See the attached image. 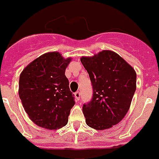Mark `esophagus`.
<instances>
[{"label": "esophagus", "mask_w": 159, "mask_h": 159, "mask_svg": "<svg viewBox=\"0 0 159 159\" xmlns=\"http://www.w3.org/2000/svg\"><path fill=\"white\" fill-rule=\"evenodd\" d=\"M75 98L77 100H79L80 98H81V93L79 92H77V93H75Z\"/></svg>", "instance_id": "1"}]
</instances>
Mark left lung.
<instances>
[{
  "label": "left lung",
  "mask_w": 159,
  "mask_h": 159,
  "mask_svg": "<svg viewBox=\"0 0 159 159\" xmlns=\"http://www.w3.org/2000/svg\"><path fill=\"white\" fill-rule=\"evenodd\" d=\"M81 61L93 90L91 101L82 107L86 123L97 130L112 128L123 120L130 107L136 91V72L112 51L82 57Z\"/></svg>",
  "instance_id": "1"
}]
</instances>
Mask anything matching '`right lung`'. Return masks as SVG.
Returning a JSON list of instances; mask_svg holds the SVG:
<instances>
[{
	"label": "right lung",
	"instance_id": "obj_1",
	"mask_svg": "<svg viewBox=\"0 0 159 159\" xmlns=\"http://www.w3.org/2000/svg\"><path fill=\"white\" fill-rule=\"evenodd\" d=\"M71 60L57 52L45 53L20 73L19 97L30 119L39 127L56 130L68 122L75 104L65 76Z\"/></svg>",
	"mask_w": 159,
	"mask_h": 159
}]
</instances>
